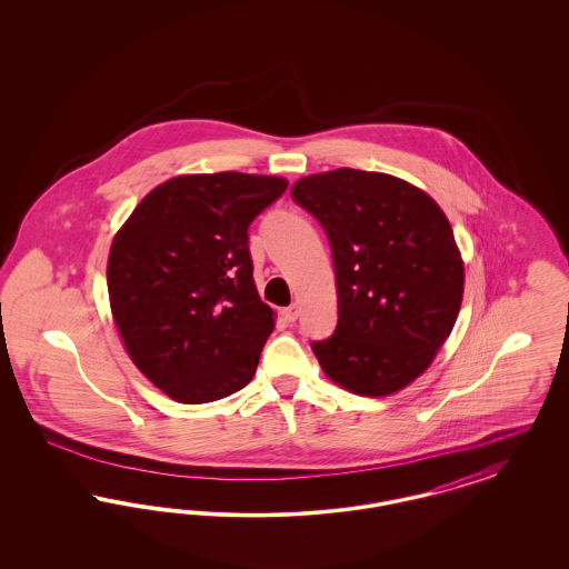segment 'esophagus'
Here are the masks:
<instances>
[{
    "instance_id": "34e87169",
    "label": "esophagus",
    "mask_w": 569,
    "mask_h": 569,
    "mask_svg": "<svg viewBox=\"0 0 569 569\" xmlns=\"http://www.w3.org/2000/svg\"><path fill=\"white\" fill-rule=\"evenodd\" d=\"M281 316H283V320H286L288 325H295V322L298 320L297 305H290V307H286V309L281 311Z\"/></svg>"
}]
</instances>
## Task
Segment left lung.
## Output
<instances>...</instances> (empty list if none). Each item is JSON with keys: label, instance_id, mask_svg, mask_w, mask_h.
I'll use <instances>...</instances> for the list:
<instances>
[{"label": "left lung", "instance_id": "left-lung-1", "mask_svg": "<svg viewBox=\"0 0 569 569\" xmlns=\"http://www.w3.org/2000/svg\"><path fill=\"white\" fill-rule=\"evenodd\" d=\"M325 228L339 320L311 350L326 376L386 397L429 369L459 316L465 269L448 217L403 179L339 168L295 183Z\"/></svg>", "mask_w": 569, "mask_h": 569}]
</instances>
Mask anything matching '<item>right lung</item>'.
<instances>
[{"instance_id":"add662e5","label":"right lung","mask_w":569,"mask_h":569,"mask_svg":"<svg viewBox=\"0 0 569 569\" xmlns=\"http://www.w3.org/2000/svg\"><path fill=\"white\" fill-rule=\"evenodd\" d=\"M288 190L264 174L168 179L110 244V309L136 367L170 399L209 403L244 388L274 328L249 256V226Z\"/></svg>"}]
</instances>
